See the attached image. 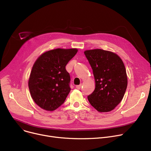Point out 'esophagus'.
I'll return each mask as SVG.
<instances>
[{
  "label": "esophagus",
  "instance_id": "1",
  "mask_svg": "<svg viewBox=\"0 0 151 151\" xmlns=\"http://www.w3.org/2000/svg\"><path fill=\"white\" fill-rule=\"evenodd\" d=\"M81 86H82V84L77 85V86H76V88L77 89H81Z\"/></svg>",
  "mask_w": 151,
  "mask_h": 151
}]
</instances>
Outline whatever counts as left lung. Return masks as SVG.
Masks as SVG:
<instances>
[{"label": "left lung", "instance_id": "1", "mask_svg": "<svg viewBox=\"0 0 151 151\" xmlns=\"http://www.w3.org/2000/svg\"><path fill=\"white\" fill-rule=\"evenodd\" d=\"M84 52L96 82V88L88 96V100L98 111H111L121 101L127 87L124 62L116 53L108 51L95 49Z\"/></svg>", "mask_w": 151, "mask_h": 151}]
</instances>
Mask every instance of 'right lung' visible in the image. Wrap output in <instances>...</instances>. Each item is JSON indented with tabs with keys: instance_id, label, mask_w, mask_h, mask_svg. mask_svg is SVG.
<instances>
[{
	"instance_id": "add662e5",
	"label": "right lung",
	"mask_w": 151,
	"mask_h": 151,
	"mask_svg": "<svg viewBox=\"0 0 151 151\" xmlns=\"http://www.w3.org/2000/svg\"><path fill=\"white\" fill-rule=\"evenodd\" d=\"M76 48H58L43 53L35 62L29 88L35 104L52 111L64 103L71 89L65 66L77 53Z\"/></svg>"
}]
</instances>
